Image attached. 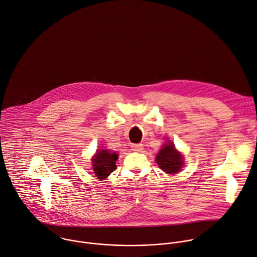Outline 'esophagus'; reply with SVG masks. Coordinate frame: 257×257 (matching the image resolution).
<instances>
[{
  "instance_id": "1",
  "label": "esophagus",
  "mask_w": 257,
  "mask_h": 257,
  "mask_svg": "<svg viewBox=\"0 0 257 257\" xmlns=\"http://www.w3.org/2000/svg\"><path fill=\"white\" fill-rule=\"evenodd\" d=\"M131 148L133 151H137V152H141V150H143V144L139 143V144H132Z\"/></svg>"
}]
</instances>
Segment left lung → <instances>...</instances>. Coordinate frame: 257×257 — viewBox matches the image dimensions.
<instances>
[{"instance_id":"obj_1","label":"left lung","mask_w":257,"mask_h":257,"mask_svg":"<svg viewBox=\"0 0 257 257\" xmlns=\"http://www.w3.org/2000/svg\"><path fill=\"white\" fill-rule=\"evenodd\" d=\"M159 167L166 173H177L183 165L182 156L176 151L172 142H167L156 156Z\"/></svg>"}]
</instances>
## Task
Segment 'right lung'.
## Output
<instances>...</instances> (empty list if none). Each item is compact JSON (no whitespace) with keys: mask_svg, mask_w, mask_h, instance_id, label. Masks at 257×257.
Here are the masks:
<instances>
[{"mask_svg":"<svg viewBox=\"0 0 257 257\" xmlns=\"http://www.w3.org/2000/svg\"><path fill=\"white\" fill-rule=\"evenodd\" d=\"M118 159V154L115 152H110L109 150H99L92 159L93 170L98 179L107 178L114 170H116V161Z\"/></svg>","mask_w":257,"mask_h":257,"instance_id":"right-lung-1","label":"right lung"}]
</instances>
